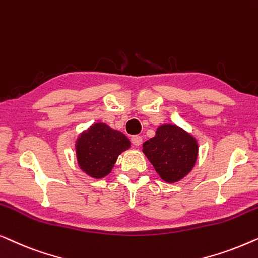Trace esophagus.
I'll list each match as a JSON object with an SVG mask.
<instances>
[{
  "label": "esophagus",
  "mask_w": 258,
  "mask_h": 258,
  "mask_svg": "<svg viewBox=\"0 0 258 258\" xmlns=\"http://www.w3.org/2000/svg\"><path fill=\"white\" fill-rule=\"evenodd\" d=\"M131 141H132L134 146H139V145H141V143H143V138L140 136H132L131 137Z\"/></svg>",
  "instance_id": "1"
}]
</instances>
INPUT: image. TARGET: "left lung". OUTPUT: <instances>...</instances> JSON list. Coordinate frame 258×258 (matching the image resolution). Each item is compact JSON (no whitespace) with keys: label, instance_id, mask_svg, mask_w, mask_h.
Masks as SVG:
<instances>
[{"label":"left lung","instance_id":"obj_1","mask_svg":"<svg viewBox=\"0 0 258 258\" xmlns=\"http://www.w3.org/2000/svg\"><path fill=\"white\" fill-rule=\"evenodd\" d=\"M143 152L162 180L173 183L190 172L198 155V144L175 125H162L155 137L144 144Z\"/></svg>","mask_w":258,"mask_h":258}]
</instances>
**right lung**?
Masks as SVG:
<instances>
[{
	"instance_id": "obj_1",
	"label": "right lung",
	"mask_w": 258,
	"mask_h": 258,
	"mask_svg": "<svg viewBox=\"0 0 258 258\" xmlns=\"http://www.w3.org/2000/svg\"><path fill=\"white\" fill-rule=\"evenodd\" d=\"M128 147L130 140L125 134L105 124H94L77 140L79 167L88 175L100 179L111 172L118 155Z\"/></svg>"
}]
</instances>
